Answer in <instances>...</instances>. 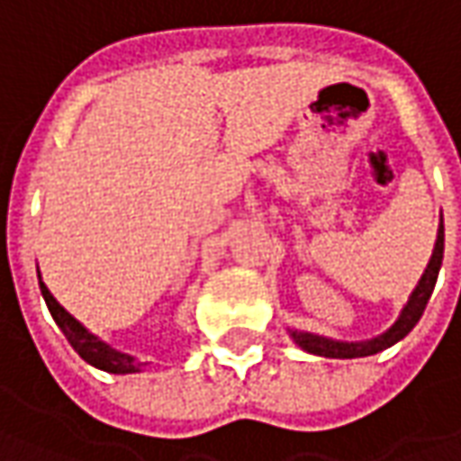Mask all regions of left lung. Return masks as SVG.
I'll return each mask as SVG.
<instances>
[{"mask_svg": "<svg viewBox=\"0 0 461 461\" xmlns=\"http://www.w3.org/2000/svg\"><path fill=\"white\" fill-rule=\"evenodd\" d=\"M441 260H444V219L438 224L437 231V245H434V252H431V260L426 265L423 276H420L419 285L413 288V294L408 295V303L401 311V316L395 319V324L390 326L388 331H383L380 337H373V339L365 341H339V339H329V337H319V334H309V331H291L294 341L306 349L311 355H319V357H334V359H352V357H370V355H377L383 349L393 347L395 341H401L419 324L420 313L426 309L429 298L434 294V285H437L438 278V267H441Z\"/></svg>", "mask_w": 461, "mask_h": 461, "instance_id": "obj_1", "label": "left lung"}]
</instances>
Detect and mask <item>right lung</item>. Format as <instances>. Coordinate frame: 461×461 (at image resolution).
<instances>
[{
    "instance_id": "add662e5",
    "label": "right lung",
    "mask_w": 461,
    "mask_h": 461,
    "mask_svg": "<svg viewBox=\"0 0 461 461\" xmlns=\"http://www.w3.org/2000/svg\"><path fill=\"white\" fill-rule=\"evenodd\" d=\"M41 294L42 298H45V303H48L50 316L56 319V324L60 326V331L66 334L68 344H71L73 349H76L81 357L86 359L88 365L99 367V370H104V373H114V375L140 373V362H137L132 355L117 352V349H112L106 341H102L99 337H94L86 326L81 324V321H76L71 313L58 303L56 298H53V294L48 291V285L42 283V278H41Z\"/></svg>"
}]
</instances>
